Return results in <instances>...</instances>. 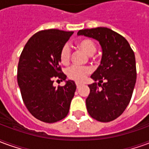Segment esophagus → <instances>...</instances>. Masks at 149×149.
Segmentation results:
<instances>
[{"mask_svg":"<svg viewBox=\"0 0 149 149\" xmlns=\"http://www.w3.org/2000/svg\"><path fill=\"white\" fill-rule=\"evenodd\" d=\"M76 85H77V88H80V86H81V84H80V83H76Z\"/></svg>","mask_w":149,"mask_h":149,"instance_id":"34e87169","label":"esophagus"}]
</instances>
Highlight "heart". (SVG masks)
Masks as SVG:
<instances>
[{
    "instance_id": "1",
    "label": "heart",
    "mask_w": 149,
    "mask_h": 149,
    "mask_svg": "<svg viewBox=\"0 0 149 149\" xmlns=\"http://www.w3.org/2000/svg\"><path fill=\"white\" fill-rule=\"evenodd\" d=\"M77 46L79 49L88 56L93 55L97 51V45L92 40H82L79 41ZM70 57H71V49L68 44H65L62 46L60 51V61L62 64L67 65L70 61ZM89 73H90V69L86 67L82 68L73 65L66 69V74L68 77L77 82H82Z\"/></svg>"
}]
</instances>
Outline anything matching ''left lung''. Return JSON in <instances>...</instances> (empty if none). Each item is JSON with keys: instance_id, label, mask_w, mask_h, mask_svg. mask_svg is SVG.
I'll list each match as a JSON object with an SVG mask.
<instances>
[{"instance_id": "8db88e82", "label": "left lung", "mask_w": 149, "mask_h": 149, "mask_svg": "<svg viewBox=\"0 0 149 149\" xmlns=\"http://www.w3.org/2000/svg\"><path fill=\"white\" fill-rule=\"evenodd\" d=\"M77 35L97 40L102 48L100 65L91 76L99 83L88 85V112L98 121H112L124 112L132 98L136 80L134 52L125 37L108 28L81 29Z\"/></svg>"}]
</instances>
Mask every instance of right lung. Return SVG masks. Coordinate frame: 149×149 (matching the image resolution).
<instances>
[{
  "label": "right lung",
  "mask_w": 149,
  "mask_h": 149,
  "mask_svg": "<svg viewBox=\"0 0 149 149\" xmlns=\"http://www.w3.org/2000/svg\"><path fill=\"white\" fill-rule=\"evenodd\" d=\"M72 33L53 29L40 31L28 40L19 59L17 83L23 101L35 118L45 123L65 118L74 97L73 81L53 86L56 79L67 77L59 65L60 51Z\"/></svg>",
  "instance_id": "add662e5"
}]
</instances>
